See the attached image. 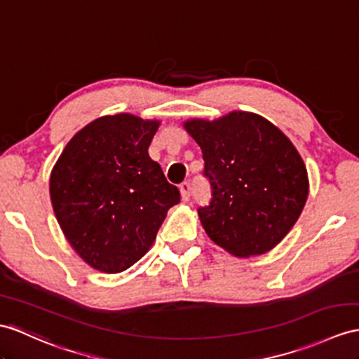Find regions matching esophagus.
<instances>
[{"label":"esophagus","mask_w":359,"mask_h":359,"mask_svg":"<svg viewBox=\"0 0 359 359\" xmlns=\"http://www.w3.org/2000/svg\"><path fill=\"white\" fill-rule=\"evenodd\" d=\"M190 190H191V186L189 181H184L182 184L180 186V191H181V198L182 201H189L190 199Z\"/></svg>","instance_id":"obj_1"}]
</instances>
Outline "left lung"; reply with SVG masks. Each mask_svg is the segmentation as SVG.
<instances>
[{
  "label": "left lung",
  "instance_id": "1",
  "mask_svg": "<svg viewBox=\"0 0 359 359\" xmlns=\"http://www.w3.org/2000/svg\"><path fill=\"white\" fill-rule=\"evenodd\" d=\"M203 151L212 186L198 215L208 238L238 257L273 250L302 215L309 194L306 165L291 140L266 118L233 111L184 123Z\"/></svg>",
  "mask_w": 359,
  "mask_h": 359
}]
</instances>
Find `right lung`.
<instances>
[{"mask_svg":"<svg viewBox=\"0 0 359 359\" xmlns=\"http://www.w3.org/2000/svg\"><path fill=\"white\" fill-rule=\"evenodd\" d=\"M160 126L133 114L95 118L69 140L50 177V198L69 245L116 274L142 259L180 190L149 152Z\"/></svg>","mask_w":359,"mask_h":359,"instance_id":"obj_1","label":"right lung"}]
</instances>
